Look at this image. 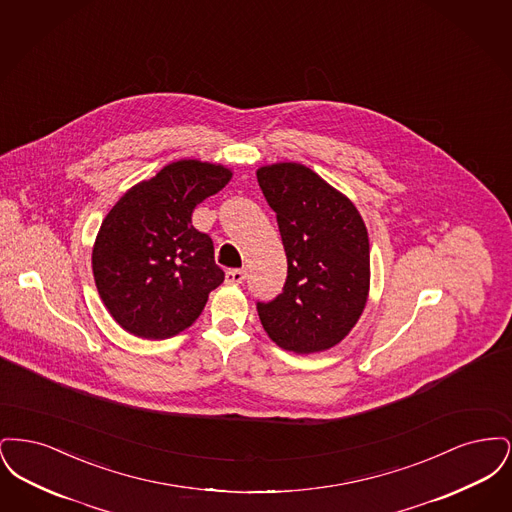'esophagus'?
Masks as SVG:
<instances>
[{"label": "esophagus", "instance_id": "34e87169", "mask_svg": "<svg viewBox=\"0 0 512 512\" xmlns=\"http://www.w3.org/2000/svg\"><path fill=\"white\" fill-rule=\"evenodd\" d=\"M245 280V270L242 268H230L226 270V282L228 284H242Z\"/></svg>", "mask_w": 512, "mask_h": 512}]
</instances>
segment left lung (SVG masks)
<instances>
[{"label":"left lung","instance_id":"obj_1","mask_svg":"<svg viewBox=\"0 0 512 512\" xmlns=\"http://www.w3.org/2000/svg\"><path fill=\"white\" fill-rule=\"evenodd\" d=\"M257 180L276 213L288 278L257 301L268 338L299 355L340 343L357 324L370 286V245L355 205L299 163L261 167Z\"/></svg>","mask_w":512,"mask_h":512}]
</instances>
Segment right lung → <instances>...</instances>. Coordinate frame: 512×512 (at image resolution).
Segmentation results:
<instances>
[{"instance_id": "add662e5", "label": "right lung", "mask_w": 512, "mask_h": 512, "mask_svg": "<svg viewBox=\"0 0 512 512\" xmlns=\"http://www.w3.org/2000/svg\"><path fill=\"white\" fill-rule=\"evenodd\" d=\"M232 178L222 165L182 159L130 188L101 222L92 251L99 297L122 328L165 340L192 326L224 280L213 240L192 213Z\"/></svg>"}]
</instances>
